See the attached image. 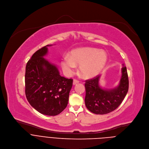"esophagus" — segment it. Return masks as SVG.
I'll use <instances>...</instances> for the list:
<instances>
[{
    "label": "esophagus",
    "mask_w": 149,
    "mask_h": 149,
    "mask_svg": "<svg viewBox=\"0 0 149 149\" xmlns=\"http://www.w3.org/2000/svg\"><path fill=\"white\" fill-rule=\"evenodd\" d=\"M79 82V81H78L77 79H74L73 80V85H75V84H78Z\"/></svg>",
    "instance_id": "esophagus-1"
}]
</instances>
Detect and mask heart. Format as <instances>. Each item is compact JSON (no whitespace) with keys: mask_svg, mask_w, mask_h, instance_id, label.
<instances>
[{"mask_svg":"<svg viewBox=\"0 0 149 149\" xmlns=\"http://www.w3.org/2000/svg\"><path fill=\"white\" fill-rule=\"evenodd\" d=\"M107 60L104 51L90 47L74 49L70 56L62 59V69L67 74L73 72L76 65H79V72L84 78H90L98 74L103 69Z\"/></svg>","mask_w":149,"mask_h":149,"instance_id":"b5f03b06","label":"heart"}]
</instances>
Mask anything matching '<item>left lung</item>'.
<instances>
[{
  "label": "left lung",
  "mask_w": 149,
  "mask_h": 149,
  "mask_svg": "<svg viewBox=\"0 0 149 149\" xmlns=\"http://www.w3.org/2000/svg\"><path fill=\"white\" fill-rule=\"evenodd\" d=\"M118 86L113 89L102 88L99 85L101 75L87 79L85 83L86 107L93 113L106 114L115 110L121 104L129 90V78L123 64Z\"/></svg>",
  "instance_id": "8db88e82"
}]
</instances>
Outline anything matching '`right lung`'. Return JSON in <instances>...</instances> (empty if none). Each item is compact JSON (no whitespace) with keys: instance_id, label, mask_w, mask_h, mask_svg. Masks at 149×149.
<instances>
[{"instance_id":"obj_1","label":"right lung","mask_w":149,"mask_h":149,"mask_svg":"<svg viewBox=\"0 0 149 149\" xmlns=\"http://www.w3.org/2000/svg\"><path fill=\"white\" fill-rule=\"evenodd\" d=\"M49 46L38 50L27 62L25 94L36 111L55 116L67 107L73 80L61 77L57 67L44 58Z\"/></svg>"}]
</instances>
